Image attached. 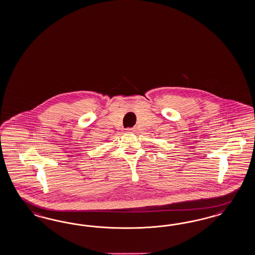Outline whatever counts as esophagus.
I'll return each mask as SVG.
<instances>
[{
	"label": "esophagus",
	"mask_w": 255,
	"mask_h": 255,
	"mask_svg": "<svg viewBox=\"0 0 255 255\" xmlns=\"http://www.w3.org/2000/svg\"><path fill=\"white\" fill-rule=\"evenodd\" d=\"M134 131H135V130L133 128H127V129H125V132L126 133H133Z\"/></svg>",
	"instance_id": "esophagus-1"
}]
</instances>
